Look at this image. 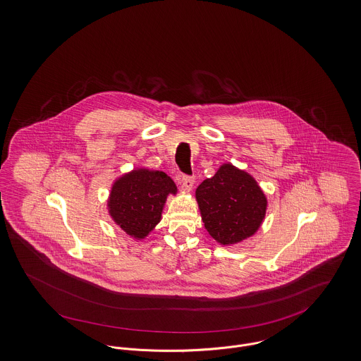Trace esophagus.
Masks as SVG:
<instances>
[{
  "label": "esophagus",
  "mask_w": 361,
  "mask_h": 361,
  "mask_svg": "<svg viewBox=\"0 0 361 361\" xmlns=\"http://www.w3.org/2000/svg\"><path fill=\"white\" fill-rule=\"evenodd\" d=\"M194 181L195 180L192 176H185V174L181 176V185L185 191H191L194 188Z\"/></svg>",
  "instance_id": "34e87169"
}]
</instances>
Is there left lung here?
<instances>
[{
    "mask_svg": "<svg viewBox=\"0 0 361 361\" xmlns=\"http://www.w3.org/2000/svg\"><path fill=\"white\" fill-rule=\"evenodd\" d=\"M202 220L209 234L221 245H231L253 235L260 227L267 200L252 176L233 164L197 188Z\"/></svg>",
    "mask_w": 361,
    "mask_h": 361,
    "instance_id": "8db88e82",
    "label": "left lung"
}]
</instances>
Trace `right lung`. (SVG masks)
I'll use <instances>...</instances> for the list:
<instances>
[{
    "label": "right lung",
    "mask_w": 361,
    "mask_h": 361,
    "mask_svg": "<svg viewBox=\"0 0 361 361\" xmlns=\"http://www.w3.org/2000/svg\"><path fill=\"white\" fill-rule=\"evenodd\" d=\"M176 191L174 181L166 173L134 170L114 184L109 213L128 235L144 238L161 221L166 197Z\"/></svg>",
    "instance_id": "right-lung-1"
}]
</instances>
